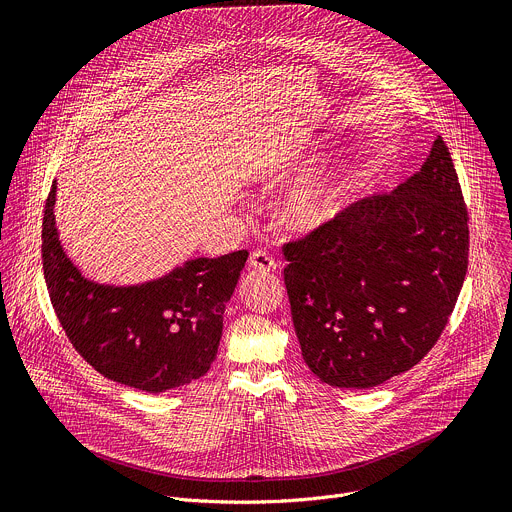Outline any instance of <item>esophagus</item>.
Masks as SVG:
<instances>
[{"instance_id": "obj_1", "label": "esophagus", "mask_w": 512, "mask_h": 512, "mask_svg": "<svg viewBox=\"0 0 512 512\" xmlns=\"http://www.w3.org/2000/svg\"><path fill=\"white\" fill-rule=\"evenodd\" d=\"M249 267H253L255 271H261V273H271L277 269V261L273 257H269L267 251H255L249 259Z\"/></svg>"}]
</instances>
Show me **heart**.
Returning <instances> with one entry per match:
<instances>
[{
	"mask_svg": "<svg viewBox=\"0 0 512 512\" xmlns=\"http://www.w3.org/2000/svg\"><path fill=\"white\" fill-rule=\"evenodd\" d=\"M312 162L314 160L281 164L271 170L267 178L269 182L300 178L312 170ZM352 182L354 172L348 164H336L324 174L302 182L285 196L281 204V223L298 235H312L326 229L346 212L352 198Z\"/></svg>",
	"mask_w": 512,
	"mask_h": 512,
	"instance_id": "obj_1",
	"label": "heart"
}]
</instances>
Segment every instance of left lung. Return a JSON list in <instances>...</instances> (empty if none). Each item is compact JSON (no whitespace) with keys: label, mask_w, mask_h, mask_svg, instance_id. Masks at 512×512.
<instances>
[{"label":"left lung","mask_w":512,"mask_h":512,"mask_svg":"<svg viewBox=\"0 0 512 512\" xmlns=\"http://www.w3.org/2000/svg\"><path fill=\"white\" fill-rule=\"evenodd\" d=\"M468 210L437 135L419 172L283 247L291 318L310 371L371 389L431 350L468 269Z\"/></svg>","instance_id":"8db88e82"}]
</instances>
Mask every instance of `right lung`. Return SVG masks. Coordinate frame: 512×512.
<instances>
[{
    "label": "right lung",
    "mask_w": 512,
    "mask_h": 512,
    "mask_svg": "<svg viewBox=\"0 0 512 512\" xmlns=\"http://www.w3.org/2000/svg\"><path fill=\"white\" fill-rule=\"evenodd\" d=\"M56 182L42 221V267L54 312L103 377L164 393L200 379L216 358L223 316L249 257H196L141 283H101L66 255L56 229Z\"/></svg>",
    "instance_id": "obj_1"
}]
</instances>
